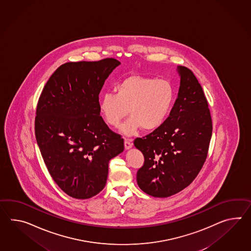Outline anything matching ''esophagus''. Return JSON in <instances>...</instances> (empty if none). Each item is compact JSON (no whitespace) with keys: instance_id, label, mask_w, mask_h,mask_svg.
Listing matches in <instances>:
<instances>
[{"instance_id":"34e87169","label":"esophagus","mask_w":251,"mask_h":251,"mask_svg":"<svg viewBox=\"0 0 251 251\" xmlns=\"http://www.w3.org/2000/svg\"><path fill=\"white\" fill-rule=\"evenodd\" d=\"M124 147H125V150H129L130 148L132 147V143L128 141V140H127V139H125V141H124Z\"/></svg>"}]
</instances>
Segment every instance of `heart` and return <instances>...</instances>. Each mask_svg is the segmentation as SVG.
<instances>
[{"label":"heart","instance_id":"1","mask_svg":"<svg viewBox=\"0 0 251 251\" xmlns=\"http://www.w3.org/2000/svg\"><path fill=\"white\" fill-rule=\"evenodd\" d=\"M115 92H107L99 102L105 123L119 128L123 119H129L122 127L126 136H133L141 128L152 131L165 122L175 97L174 88L169 80H157L144 75H132L120 81Z\"/></svg>","mask_w":251,"mask_h":251}]
</instances>
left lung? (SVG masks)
<instances>
[{"instance_id":"8db88e82","label":"left lung","mask_w":251,"mask_h":251,"mask_svg":"<svg viewBox=\"0 0 251 251\" xmlns=\"http://www.w3.org/2000/svg\"><path fill=\"white\" fill-rule=\"evenodd\" d=\"M180 85L170 116L135 147L144 156L137 172L141 190L167 198L188 187L201 170L212 135V121L202 87L190 69L177 66Z\"/></svg>"}]
</instances>
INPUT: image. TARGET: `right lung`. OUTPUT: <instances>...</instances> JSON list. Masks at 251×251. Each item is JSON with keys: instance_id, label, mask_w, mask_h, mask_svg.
Here are the masks:
<instances>
[{"instance_id": "obj_1", "label": "right lung", "mask_w": 251, "mask_h": 251, "mask_svg": "<svg viewBox=\"0 0 251 251\" xmlns=\"http://www.w3.org/2000/svg\"><path fill=\"white\" fill-rule=\"evenodd\" d=\"M120 64L113 58L66 62L39 99L37 144L53 180L74 199H90L103 190L110 159L124 150L122 136L110 130L99 108L105 80Z\"/></svg>"}]
</instances>
